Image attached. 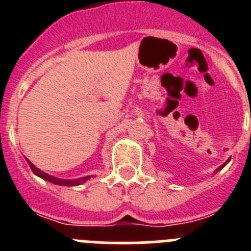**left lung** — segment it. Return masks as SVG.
Here are the masks:
<instances>
[{
  "instance_id": "8db88e82",
  "label": "left lung",
  "mask_w": 251,
  "mask_h": 251,
  "mask_svg": "<svg viewBox=\"0 0 251 251\" xmlns=\"http://www.w3.org/2000/svg\"><path fill=\"white\" fill-rule=\"evenodd\" d=\"M229 161H230V159H229ZM229 161H226V162H225V163H224V165H221V166H220V167L217 168V170H216V172H217V171H220V170H221V168H224V167H225V166H226V165H227V163H229Z\"/></svg>"
}]
</instances>
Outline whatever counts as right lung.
Wrapping results in <instances>:
<instances>
[{"label":"right lung","mask_w":251,"mask_h":251,"mask_svg":"<svg viewBox=\"0 0 251 251\" xmlns=\"http://www.w3.org/2000/svg\"><path fill=\"white\" fill-rule=\"evenodd\" d=\"M28 163V166H30V168L32 170V172H34L36 176H39L40 178L45 179V181H49V182L51 183H55V185H59V186H77V185H81V183H84L85 181H88V179L90 178V176H86V177H83V178H77V179H61V178H57V177H54V176H50V175L45 174V172H43V171H40L39 168L35 167L32 163H31L28 159H26Z\"/></svg>","instance_id":"obj_1"}]
</instances>
